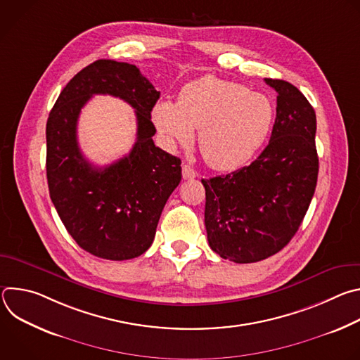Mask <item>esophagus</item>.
I'll use <instances>...</instances> for the list:
<instances>
[{
	"mask_svg": "<svg viewBox=\"0 0 360 360\" xmlns=\"http://www.w3.org/2000/svg\"><path fill=\"white\" fill-rule=\"evenodd\" d=\"M182 176H184V179H193L196 176V172L192 167L185 164V165H182Z\"/></svg>",
	"mask_w": 360,
	"mask_h": 360,
	"instance_id": "esophagus-1",
	"label": "esophagus"
}]
</instances>
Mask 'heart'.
I'll use <instances>...</instances> for the list:
<instances>
[{"label": "heart", "mask_w": 360, "mask_h": 360, "mask_svg": "<svg viewBox=\"0 0 360 360\" xmlns=\"http://www.w3.org/2000/svg\"><path fill=\"white\" fill-rule=\"evenodd\" d=\"M274 118L266 95L214 75L186 84L178 104L161 101L152 111L153 124L169 145H189L193 129H200L202 157L218 171L249 162L268 139Z\"/></svg>", "instance_id": "heart-1"}]
</instances>
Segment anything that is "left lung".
<instances>
[{"mask_svg":"<svg viewBox=\"0 0 360 360\" xmlns=\"http://www.w3.org/2000/svg\"><path fill=\"white\" fill-rule=\"evenodd\" d=\"M276 92L271 141L250 165L202 179L208 242L221 258L252 264L283 249L315 193L316 114L292 84L265 78Z\"/></svg>","mask_w":360,"mask_h":360,"instance_id":"8db88e82","label":"left lung"}]
</instances>
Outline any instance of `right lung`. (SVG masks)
Instances as JSON below:
<instances>
[{
  "instance_id": "add662e5",
  "label": "right lung",
  "mask_w": 360,
  "mask_h": 360,
  "mask_svg": "<svg viewBox=\"0 0 360 360\" xmlns=\"http://www.w3.org/2000/svg\"><path fill=\"white\" fill-rule=\"evenodd\" d=\"M118 96L136 110L137 142L127 158L99 169L82 155L76 124L92 94ZM160 91L127 63L98 60L61 91L46 121L49 196L74 240L102 259L127 261L155 238L162 210L179 185L181 160L155 146L150 111Z\"/></svg>"
}]
</instances>
